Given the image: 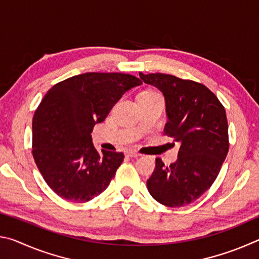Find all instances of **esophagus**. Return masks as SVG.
I'll return each instance as SVG.
<instances>
[{
	"instance_id": "obj_1",
	"label": "esophagus",
	"mask_w": 259,
	"mask_h": 259,
	"mask_svg": "<svg viewBox=\"0 0 259 259\" xmlns=\"http://www.w3.org/2000/svg\"><path fill=\"white\" fill-rule=\"evenodd\" d=\"M125 155L126 156H129V157H139L140 155L142 154H139L138 152H136V151H133V150H128L125 152Z\"/></svg>"
}]
</instances>
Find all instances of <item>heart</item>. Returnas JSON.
<instances>
[{"mask_svg": "<svg viewBox=\"0 0 259 259\" xmlns=\"http://www.w3.org/2000/svg\"><path fill=\"white\" fill-rule=\"evenodd\" d=\"M156 93L155 91H152V90H144V91H142V93H140L139 95H155Z\"/></svg>", "mask_w": 259, "mask_h": 259, "instance_id": "heart-1", "label": "heart"}]
</instances>
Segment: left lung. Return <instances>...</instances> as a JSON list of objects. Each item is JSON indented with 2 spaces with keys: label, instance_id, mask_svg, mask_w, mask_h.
Wrapping results in <instances>:
<instances>
[{
  "label": "left lung",
  "instance_id": "left-lung-1",
  "mask_svg": "<svg viewBox=\"0 0 259 259\" xmlns=\"http://www.w3.org/2000/svg\"><path fill=\"white\" fill-rule=\"evenodd\" d=\"M139 76L163 94L164 134L181 144L176 162L166 166L155 160L147 190L165 207H183L199 199L221 171L229 152L225 108L201 83L162 73Z\"/></svg>",
  "mask_w": 259,
  "mask_h": 259
}]
</instances>
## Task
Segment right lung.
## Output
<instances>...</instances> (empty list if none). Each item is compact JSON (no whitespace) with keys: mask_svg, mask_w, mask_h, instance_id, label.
I'll use <instances>...</instances> for the list:
<instances>
[{"mask_svg":"<svg viewBox=\"0 0 259 259\" xmlns=\"http://www.w3.org/2000/svg\"><path fill=\"white\" fill-rule=\"evenodd\" d=\"M142 84L123 73H85L57 83L33 117V157L60 198L87 202L106 190L123 153L96 150L91 133L122 95Z\"/></svg>","mask_w":259,"mask_h":259,"instance_id":"right-lung-1","label":"right lung"}]
</instances>
